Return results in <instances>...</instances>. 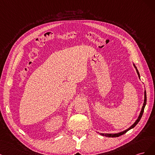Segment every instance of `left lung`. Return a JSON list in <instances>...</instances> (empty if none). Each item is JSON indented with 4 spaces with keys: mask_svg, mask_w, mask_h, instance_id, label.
<instances>
[{
    "mask_svg": "<svg viewBox=\"0 0 155 155\" xmlns=\"http://www.w3.org/2000/svg\"><path fill=\"white\" fill-rule=\"evenodd\" d=\"M133 65H134V67L135 68V69H136L137 72V74H138V77L140 78V74H139V72H138V69H137V67L135 66V65H134V64H133ZM146 102H147L146 91V90H145V91H144V102H143V106H142V110H141V111H140V113L139 116H138V118H137V120L135 121V122H134V123L132 125V126H131L130 127H129L127 129H126V130H125V131H124L120 132V133H114V134L101 133L102 135V136H105V137H120V136L122 135V134H125L126 133H127L129 130H130L131 129H132V128H133V127H135V126H136V125L139 122V121H140V119H141V118H142V114H143V111H144V108H145V106H146Z\"/></svg>",
    "mask_w": 155,
    "mask_h": 155,
    "instance_id": "1",
    "label": "left lung"
}]
</instances>
